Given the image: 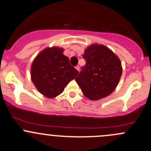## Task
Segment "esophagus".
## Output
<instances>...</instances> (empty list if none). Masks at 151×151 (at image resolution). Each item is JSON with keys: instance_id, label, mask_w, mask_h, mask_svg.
Listing matches in <instances>:
<instances>
[{"instance_id": "esophagus-1", "label": "esophagus", "mask_w": 151, "mask_h": 151, "mask_svg": "<svg viewBox=\"0 0 151 151\" xmlns=\"http://www.w3.org/2000/svg\"><path fill=\"white\" fill-rule=\"evenodd\" d=\"M75 68H76V69H77V71H80V66H75Z\"/></svg>"}]
</instances>
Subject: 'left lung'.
<instances>
[{
  "label": "left lung",
  "mask_w": 151,
  "mask_h": 151,
  "mask_svg": "<svg viewBox=\"0 0 151 151\" xmlns=\"http://www.w3.org/2000/svg\"><path fill=\"white\" fill-rule=\"evenodd\" d=\"M83 58L85 65L75 79L83 94L91 100L109 95L118 84L122 74L119 58L104 45H91Z\"/></svg>",
  "instance_id": "8db88e82"
}]
</instances>
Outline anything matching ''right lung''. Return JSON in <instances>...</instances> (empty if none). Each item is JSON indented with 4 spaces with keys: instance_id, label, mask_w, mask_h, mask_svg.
<instances>
[{
    "instance_id": "1",
    "label": "right lung",
    "mask_w": 151,
    "mask_h": 151,
    "mask_svg": "<svg viewBox=\"0 0 151 151\" xmlns=\"http://www.w3.org/2000/svg\"><path fill=\"white\" fill-rule=\"evenodd\" d=\"M58 47L47 48L33 60L31 79L38 91L48 98H53L64 91L75 78L78 71L71 66L68 57Z\"/></svg>"
}]
</instances>
